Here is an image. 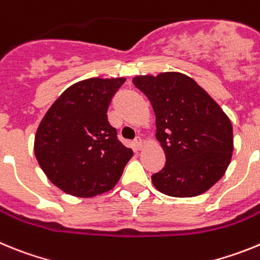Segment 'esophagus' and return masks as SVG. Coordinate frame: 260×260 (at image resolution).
<instances>
[{
	"label": "esophagus",
	"mask_w": 260,
	"mask_h": 260,
	"mask_svg": "<svg viewBox=\"0 0 260 260\" xmlns=\"http://www.w3.org/2000/svg\"><path fill=\"white\" fill-rule=\"evenodd\" d=\"M134 147H135V150H138V151H141L142 148H143V142H142L141 138H137V139H135Z\"/></svg>",
	"instance_id": "1"
}]
</instances>
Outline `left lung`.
<instances>
[{
  "instance_id": "8db88e82",
  "label": "left lung",
  "mask_w": 260,
  "mask_h": 260,
  "mask_svg": "<svg viewBox=\"0 0 260 260\" xmlns=\"http://www.w3.org/2000/svg\"><path fill=\"white\" fill-rule=\"evenodd\" d=\"M133 83L152 105L156 139L167 157L164 168L151 177L153 186L176 198L210 190L231 162L229 117L194 79L181 73L138 75Z\"/></svg>"
}]
</instances>
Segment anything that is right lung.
<instances>
[{"instance_id": "right-lung-1", "label": "right lung", "mask_w": 260, "mask_h": 260, "mask_svg": "<svg viewBox=\"0 0 260 260\" xmlns=\"http://www.w3.org/2000/svg\"><path fill=\"white\" fill-rule=\"evenodd\" d=\"M125 78H89L69 87L41 119L34 151L53 185L91 198L116 186L133 150L117 139L108 108Z\"/></svg>"}]
</instances>
